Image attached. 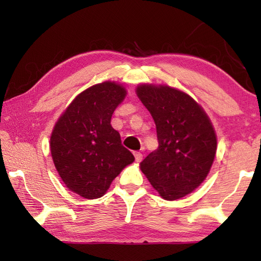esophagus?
<instances>
[{
	"mask_svg": "<svg viewBox=\"0 0 261 261\" xmlns=\"http://www.w3.org/2000/svg\"><path fill=\"white\" fill-rule=\"evenodd\" d=\"M135 158H136L137 162H140L141 160H143V154H141L140 152H135Z\"/></svg>",
	"mask_w": 261,
	"mask_h": 261,
	"instance_id": "obj_1",
	"label": "esophagus"
}]
</instances>
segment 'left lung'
I'll use <instances>...</instances> for the list:
<instances>
[{
    "mask_svg": "<svg viewBox=\"0 0 261 261\" xmlns=\"http://www.w3.org/2000/svg\"><path fill=\"white\" fill-rule=\"evenodd\" d=\"M136 93L155 122L159 141L140 169L163 199H179L210 173L216 153L214 127L201 106L174 87L141 84Z\"/></svg>",
    "mask_w": 261,
    "mask_h": 261,
    "instance_id": "8db88e82",
    "label": "left lung"
}]
</instances>
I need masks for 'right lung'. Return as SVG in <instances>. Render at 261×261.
I'll use <instances>...</instances> for the list:
<instances>
[{
    "label": "right lung",
    "instance_id": "right-lung-1",
    "mask_svg": "<svg viewBox=\"0 0 261 261\" xmlns=\"http://www.w3.org/2000/svg\"><path fill=\"white\" fill-rule=\"evenodd\" d=\"M125 88L105 82L87 88L61 115L50 136L56 170L69 190L86 199L107 192L114 178L135 161L110 124Z\"/></svg>",
    "mask_w": 261,
    "mask_h": 261
}]
</instances>
